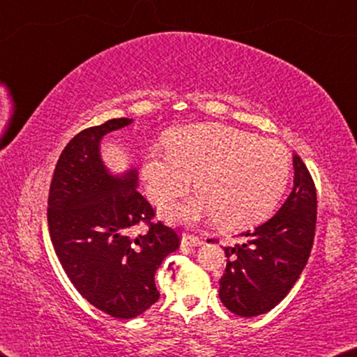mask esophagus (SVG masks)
Returning <instances> with one entry per match:
<instances>
[{"mask_svg":"<svg viewBox=\"0 0 357 357\" xmlns=\"http://www.w3.org/2000/svg\"><path fill=\"white\" fill-rule=\"evenodd\" d=\"M203 241L197 236H192V234H183L182 236V247H198L202 245Z\"/></svg>","mask_w":357,"mask_h":357,"instance_id":"34e87169","label":"esophagus"}]
</instances>
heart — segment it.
<instances>
[{
    "mask_svg": "<svg viewBox=\"0 0 357 357\" xmlns=\"http://www.w3.org/2000/svg\"><path fill=\"white\" fill-rule=\"evenodd\" d=\"M289 174V154L280 143L226 125L174 131L167 149L151 148L143 164L148 192L158 204L182 197L197 177L202 193L170 208V219H218L229 231L263 221L284 193Z\"/></svg>",
    "mask_w": 357,
    "mask_h": 357,
    "instance_id": "obj_1",
    "label": "heart"
}]
</instances>
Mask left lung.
Wrapping results in <instances>:
<instances>
[{
	"label": "left lung",
	"mask_w": 357,
	"mask_h": 357,
	"mask_svg": "<svg viewBox=\"0 0 357 357\" xmlns=\"http://www.w3.org/2000/svg\"><path fill=\"white\" fill-rule=\"evenodd\" d=\"M294 187L275 216L243 242L224 247L226 271L219 297L232 314L257 317L270 312L287 296L310 257L317 222L315 183L299 155L292 158Z\"/></svg>",
	"instance_id": "left-lung-1"
}]
</instances>
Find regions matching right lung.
Instances as JSON below:
<instances>
[{"label": "right lung", "instance_id": "obj_1", "mask_svg": "<svg viewBox=\"0 0 357 357\" xmlns=\"http://www.w3.org/2000/svg\"><path fill=\"white\" fill-rule=\"evenodd\" d=\"M114 119L77 133L58 159L48 193V229L63 270L79 294L115 319H135L159 299L154 276L180 245L174 229L154 222L135 169L112 175L100 141L131 123ZM149 231L135 238L133 225Z\"/></svg>", "mask_w": 357, "mask_h": 357}]
</instances>
